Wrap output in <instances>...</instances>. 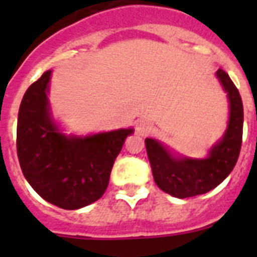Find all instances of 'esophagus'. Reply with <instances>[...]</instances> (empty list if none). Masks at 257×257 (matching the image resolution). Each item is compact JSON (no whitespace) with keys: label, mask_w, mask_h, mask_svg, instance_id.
I'll use <instances>...</instances> for the list:
<instances>
[{"label":"esophagus","mask_w":257,"mask_h":257,"mask_svg":"<svg viewBox=\"0 0 257 257\" xmlns=\"http://www.w3.org/2000/svg\"><path fill=\"white\" fill-rule=\"evenodd\" d=\"M152 128L151 123L148 121H139L136 123V133L140 134V135H145V134H148L149 130Z\"/></svg>","instance_id":"34e87169"}]
</instances>
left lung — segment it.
Returning a JSON list of instances; mask_svg holds the SVG:
<instances>
[{"label": "left lung", "mask_w": 257, "mask_h": 257, "mask_svg": "<svg viewBox=\"0 0 257 257\" xmlns=\"http://www.w3.org/2000/svg\"><path fill=\"white\" fill-rule=\"evenodd\" d=\"M216 76L228 92L230 113L225 134L213 145L207 158H176L160 142L145 139L154 181L160 189L176 198L205 194L216 188L234 169L239 157L243 134V104L238 88L225 70L220 68Z\"/></svg>", "instance_id": "8db88e82"}]
</instances>
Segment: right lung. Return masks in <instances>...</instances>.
Here are the masks:
<instances>
[{
  "label": "right lung",
  "mask_w": 257,
  "mask_h": 257,
  "mask_svg": "<svg viewBox=\"0 0 257 257\" xmlns=\"http://www.w3.org/2000/svg\"><path fill=\"white\" fill-rule=\"evenodd\" d=\"M51 70L32 83L20 103L17 151L31 187L45 201L77 210L97 201L108 188L113 163L133 128L85 138L60 133L47 99Z\"/></svg>",
  "instance_id": "1"
}]
</instances>
